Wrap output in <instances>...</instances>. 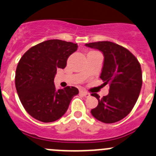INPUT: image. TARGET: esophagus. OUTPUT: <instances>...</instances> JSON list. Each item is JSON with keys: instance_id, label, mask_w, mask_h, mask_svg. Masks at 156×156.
<instances>
[{"instance_id": "esophagus-1", "label": "esophagus", "mask_w": 156, "mask_h": 156, "mask_svg": "<svg viewBox=\"0 0 156 156\" xmlns=\"http://www.w3.org/2000/svg\"><path fill=\"white\" fill-rule=\"evenodd\" d=\"M80 93L81 95L84 96V97H89V96H90V94L87 93V92H86V91H83V90H81Z\"/></svg>"}]
</instances>
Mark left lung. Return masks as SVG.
I'll list each match as a JSON object with an SVG mask.
<instances>
[{"label":"left lung","instance_id":"1","mask_svg":"<svg viewBox=\"0 0 156 156\" xmlns=\"http://www.w3.org/2000/svg\"><path fill=\"white\" fill-rule=\"evenodd\" d=\"M88 48L102 52L104 62L100 78L109 84L108 94L100 98L96 108L91 109L95 119L105 123H113L130 112L139 97L142 86V73L138 60L126 48L110 41L86 44Z\"/></svg>","mask_w":156,"mask_h":156}]
</instances>
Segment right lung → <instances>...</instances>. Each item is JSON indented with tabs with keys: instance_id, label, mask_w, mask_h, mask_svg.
Masks as SVG:
<instances>
[{
	"instance_id": "right-lung-1",
	"label": "right lung",
	"mask_w": 156,
	"mask_h": 156,
	"mask_svg": "<svg viewBox=\"0 0 156 156\" xmlns=\"http://www.w3.org/2000/svg\"><path fill=\"white\" fill-rule=\"evenodd\" d=\"M77 48V44L49 40L32 47L20 58L16 73V90L26 111L34 119L44 122L60 119L79 94L75 87L57 90L54 83L57 69L66 67Z\"/></svg>"
}]
</instances>
